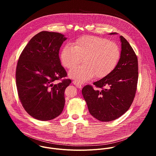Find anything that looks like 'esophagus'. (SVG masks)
Wrapping results in <instances>:
<instances>
[{
	"label": "esophagus",
	"mask_w": 156,
	"mask_h": 156,
	"mask_svg": "<svg viewBox=\"0 0 156 156\" xmlns=\"http://www.w3.org/2000/svg\"><path fill=\"white\" fill-rule=\"evenodd\" d=\"M73 83L77 87H78V88H81V87H82L81 84L80 83H78V82H77L76 81H73Z\"/></svg>",
	"instance_id": "34e87169"
}]
</instances>
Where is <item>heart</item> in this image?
Wrapping results in <instances>:
<instances>
[{
    "label": "heart",
    "mask_w": 156,
    "mask_h": 156,
    "mask_svg": "<svg viewBox=\"0 0 156 156\" xmlns=\"http://www.w3.org/2000/svg\"><path fill=\"white\" fill-rule=\"evenodd\" d=\"M120 58L117 44L108 39L87 35L76 39L73 43L66 44L60 52V61L65 68L71 69L83 63L69 72L70 78L78 83L92 78H102L112 72Z\"/></svg>",
    "instance_id": "heart-1"
}]
</instances>
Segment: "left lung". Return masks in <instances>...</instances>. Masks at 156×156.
Here are the masks:
<instances>
[{"instance_id":"1","label":"left lung","mask_w":156,"mask_h":156,"mask_svg":"<svg viewBox=\"0 0 156 156\" xmlns=\"http://www.w3.org/2000/svg\"><path fill=\"white\" fill-rule=\"evenodd\" d=\"M120 37L121 55L115 69L94 82V87L87 84L82 90L89 112L102 122L112 121L124 114L132 104L136 92L138 58L126 39L122 36Z\"/></svg>"}]
</instances>
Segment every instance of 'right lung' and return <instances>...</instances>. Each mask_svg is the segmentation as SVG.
Returning <instances> with one entry per match:
<instances>
[{"label":"right lung","mask_w":156,"mask_h":156,"mask_svg":"<svg viewBox=\"0 0 156 156\" xmlns=\"http://www.w3.org/2000/svg\"><path fill=\"white\" fill-rule=\"evenodd\" d=\"M66 37L55 32L41 31L33 37L21 53L16 69L19 99L33 118L47 121L58 117L65 105L64 93L72 83L59 58Z\"/></svg>","instance_id":"add662e5"}]
</instances>
